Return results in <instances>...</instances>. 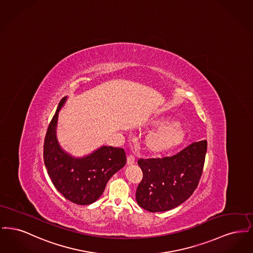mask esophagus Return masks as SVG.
Returning <instances> with one entry per match:
<instances>
[{
  "mask_svg": "<svg viewBox=\"0 0 253 253\" xmlns=\"http://www.w3.org/2000/svg\"><path fill=\"white\" fill-rule=\"evenodd\" d=\"M134 160H135L134 157H133L132 155H129V156L127 157V164H128V165H132V164L134 163Z\"/></svg>",
  "mask_w": 253,
  "mask_h": 253,
  "instance_id": "esophagus-1",
  "label": "esophagus"
}]
</instances>
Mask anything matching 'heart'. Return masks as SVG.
Returning <instances> with one entry per match:
<instances>
[{
    "instance_id": "heart-1",
    "label": "heart",
    "mask_w": 253,
    "mask_h": 253,
    "mask_svg": "<svg viewBox=\"0 0 253 253\" xmlns=\"http://www.w3.org/2000/svg\"><path fill=\"white\" fill-rule=\"evenodd\" d=\"M155 124H160V121H156ZM185 135L186 131L180 123L175 121L168 122L145 136V147L150 153L161 154L180 144Z\"/></svg>"
}]
</instances>
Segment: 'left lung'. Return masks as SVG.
Masks as SVG:
<instances>
[{
  "mask_svg": "<svg viewBox=\"0 0 253 253\" xmlns=\"http://www.w3.org/2000/svg\"><path fill=\"white\" fill-rule=\"evenodd\" d=\"M206 153L207 140H201L171 157L138 159L143 178L136 189L137 204L148 211L158 212L185 202L198 186Z\"/></svg>",
  "mask_w": 253,
  "mask_h": 253,
  "instance_id": "8db88e82",
  "label": "left lung"
}]
</instances>
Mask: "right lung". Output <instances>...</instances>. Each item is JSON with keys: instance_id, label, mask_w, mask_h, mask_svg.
<instances>
[{"instance_id": "add662e5", "label": "right lung", "mask_w": 253, "mask_h": 253, "mask_svg": "<svg viewBox=\"0 0 253 253\" xmlns=\"http://www.w3.org/2000/svg\"><path fill=\"white\" fill-rule=\"evenodd\" d=\"M66 100L63 97L49 123L43 144V160L55 188L64 198L78 205L96 201L104 192L109 179L126 164L122 148L102 146L83 158L65 153L58 143L56 127L58 115Z\"/></svg>"}]
</instances>
